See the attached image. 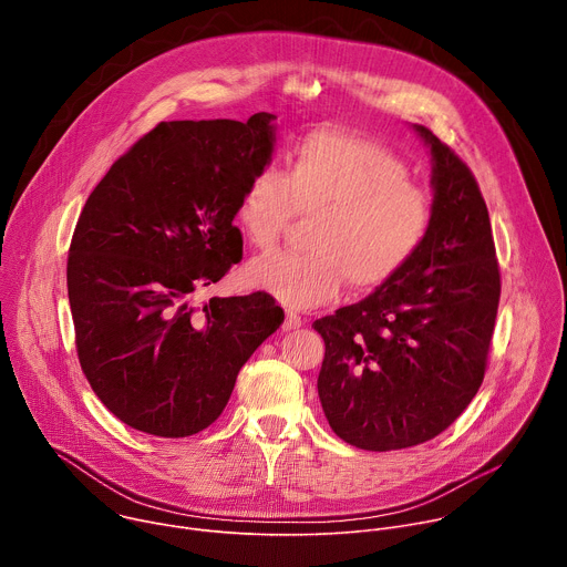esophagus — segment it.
<instances>
[{"instance_id": "1", "label": "esophagus", "mask_w": 567, "mask_h": 567, "mask_svg": "<svg viewBox=\"0 0 567 567\" xmlns=\"http://www.w3.org/2000/svg\"><path fill=\"white\" fill-rule=\"evenodd\" d=\"M305 326V320L298 316V313H293V311H287V316H285V332H291V330H300Z\"/></svg>"}]
</instances>
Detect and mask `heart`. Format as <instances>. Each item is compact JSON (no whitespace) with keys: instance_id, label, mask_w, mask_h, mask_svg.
Returning <instances> with one entry per match:
<instances>
[{"instance_id":"b5f03b06","label":"heart","mask_w":567,"mask_h":567,"mask_svg":"<svg viewBox=\"0 0 567 567\" xmlns=\"http://www.w3.org/2000/svg\"><path fill=\"white\" fill-rule=\"evenodd\" d=\"M296 213L311 215L305 254L276 251L245 267L249 287L293 309L334 300L348 278L359 291L399 276L431 228L429 195L403 161L377 141L343 130L309 134L289 173L258 171L239 195L235 219L254 247L269 249Z\"/></svg>"}]
</instances>
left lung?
Returning <instances> with one entry per match:
<instances>
[{
  "mask_svg": "<svg viewBox=\"0 0 567 567\" xmlns=\"http://www.w3.org/2000/svg\"><path fill=\"white\" fill-rule=\"evenodd\" d=\"M433 219L411 265L368 298L318 318V396L332 431L363 451L417 446L475 396L501 300L489 210L471 171L429 127Z\"/></svg>",
  "mask_w": 567,
  "mask_h": 567,
  "instance_id": "8db88e82",
  "label": "left lung"
}]
</instances>
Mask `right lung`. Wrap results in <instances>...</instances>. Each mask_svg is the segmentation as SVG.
I'll return each mask as SVG.
<instances>
[{
  "instance_id": "add662e5",
  "label": "right lung",
  "mask_w": 567,
  "mask_h": 567,
  "mask_svg": "<svg viewBox=\"0 0 567 567\" xmlns=\"http://www.w3.org/2000/svg\"><path fill=\"white\" fill-rule=\"evenodd\" d=\"M276 116L158 123L123 154L78 217L66 291L92 390L123 424L188 437L224 411L239 368L285 320L265 293H190L241 258L235 208L271 164Z\"/></svg>"
}]
</instances>
